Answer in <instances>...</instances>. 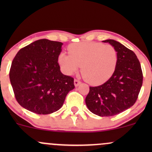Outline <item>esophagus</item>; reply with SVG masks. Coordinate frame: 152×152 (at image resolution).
<instances>
[{"label":"esophagus","instance_id":"esophagus-1","mask_svg":"<svg viewBox=\"0 0 152 152\" xmlns=\"http://www.w3.org/2000/svg\"><path fill=\"white\" fill-rule=\"evenodd\" d=\"M80 83H81V81H80L79 80L74 79V85H75V86H78V85L80 84Z\"/></svg>","mask_w":152,"mask_h":152}]
</instances>
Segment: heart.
I'll use <instances>...</instances> for the list:
<instances>
[{
	"instance_id": "heart-1",
	"label": "heart",
	"mask_w": 152,
	"mask_h": 152,
	"mask_svg": "<svg viewBox=\"0 0 152 152\" xmlns=\"http://www.w3.org/2000/svg\"><path fill=\"white\" fill-rule=\"evenodd\" d=\"M70 55L58 56V61L63 72L72 75L80 69L83 78L91 84L98 85L107 81L116 70L118 53L114 46L96 42L71 44Z\"/></svg>"
}]
</instances>
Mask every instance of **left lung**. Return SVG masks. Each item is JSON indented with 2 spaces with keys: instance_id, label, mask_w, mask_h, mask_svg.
I'll return each mask as SVG.
<instances>
[{
  "instance_id": "1",
  "label": "left lung",
  "mask_w": 152,
  "mask_h": 152,
  "mask_svg": "<svg viewBox=\"0 0 152 152\" xmlns=\"http://www.w3.org/2000/svg\"><path fill=\"white\" fill-rule=\"evenodd\" d=\"M118 53L116 70L104 84L90 86L85 102L99 116H112L129 109L137 102L143 83L141 64L136 54L114 40H105Z\"/></svg>"
}]
</instances>
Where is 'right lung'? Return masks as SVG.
<instances>
[{"instance_id": "obj_1", "label": "right lung", "mask_w": 152, "mask_h": 152, "mask_svg": "<svg viewBox=\"0 0 152 152\" xmlns=\"http://www.w3.org/2000/svg\"><path fill=\"white\" fill-rule=\"evenodd\" d=\"M63 43L40 39L20 49L11 64L9 77L16 101L37 114L61 108L75 88L74 78L61 72L58 63Z\"/></svg>"}]
</instances>
